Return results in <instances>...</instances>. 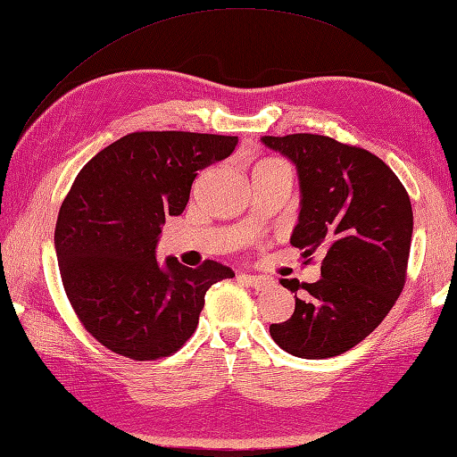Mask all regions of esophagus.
<instances>
[{"mask_svg": "<svg viewBox=\"0 0 457 457\" xmlns=\"http://www.w3.org/2000/svg\"><path fill=\"white\" fill-rule=\"evenodd\" d=\"M240 279L248 287L258 288V291H263V288L271 287V283H273L270 277H263V275H240Z\"/></svg>", "mask_w": 457, "mask_h": 457, "instance_id": "34e87169", "label": "esophagus"}]
</instances>
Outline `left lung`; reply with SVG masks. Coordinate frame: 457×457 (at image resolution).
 <instances>
[{
  "label": "left lung",
  "mask_w": 457,
  "mask_h": 457,
  "mask_svg": "<svg viewBox=\"0 0 457 457\" xmlns=\"http://www.w3.org/2000/svg\"><path fill=\"white\" fill-rule=\"evenodd\" d=\"M262 141L296 164L303 199L291 244L304 250V263L324 253L320 281L281 279L305 296L270 333L295 357H337L370 336L403 291L413 235L409 194L382 159L357 145L316 133Z\"/></svg>",
  "instance_id": "left-lung-1"
}]
</instances>
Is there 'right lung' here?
Wrapping results in <instances>:
<instances>
[{"label":"right lung","instance_id":"obj_1","mask_svg":"<svg viewBox=\"0 0 457 457\" xmlns=\"http://www.w3.org/2000/svg\"><path fill=\"white\" fill-rule=\"evenodd\" d=\"M235 136L136 131L88 161L55 222L63 291L91 336L121 357L157 361L194 336L207 288L235 277L205 260L161 265L154 248L169 215H180L199 170L227 159Z\"/></svg>","mask_w":457,"mask_h":457}]
</instances>
